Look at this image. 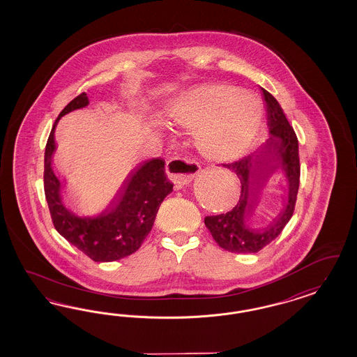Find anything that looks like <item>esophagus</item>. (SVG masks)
I'll use <instances>...</instances> for the list:
<instances>
[{
  "instance_id": "34e87169",
  "label": "esophagus",
  "mask_w": 357,
  "mask_h": 357,
  "mask_svg": "<svg viewBox=\"0 0 357 357\" xmlns=\"http://www.w3.org/2000/svg\"><path fill=\"white\" fill-rule=\"evenodd\" d=\"M197 172H199V163L190 158L175 157L166 165V173L174 183L178 185L190 183Z\"/></svg>"
}]
</instances>
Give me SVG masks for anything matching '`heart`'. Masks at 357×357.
Masks as SVG:
<instances>
[{
	"instance_id": "heart-1",
	"label": "heart",
	"mask_w": 357,
	"mask_h": 357,
	"mask_svg": "<svg viewBox=\"0 0 357 357\" xmlns=\"http://www.w3.org/2000/svg\"><path fill=\"white\" fill-rule=\"evenodd\" d=\"M174 124L196 130L197 149L213 161H233L259 133L263 107L248 90L208 84L187 91L172 112Z\"/></svg>"
}]
</instances>
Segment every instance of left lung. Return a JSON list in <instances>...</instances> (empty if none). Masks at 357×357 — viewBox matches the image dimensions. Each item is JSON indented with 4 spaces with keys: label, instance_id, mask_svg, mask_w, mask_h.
<instances>
[{
    "label": "left lung",
    "instance_id": "8db88e82",
    "mask_svg": "<svg viewBox=\"0 0 357 357\" xmlns=\"http://www.w3.org/2000/svg\"><path fill=\"white\" fill-rule=\"evenodd\" d=\"M261 89L266 102L267 123L271 136L255 155H248L231 163H222L237 174L241 181V197L231 211L217 216H208L204 224L217 245L230 252H258L278 237L291 220L300 185L298 140L292 126L285 118L279 102ZM287 173L290 191L289 203L273 223L263 229L248 227V216L257 204L259 185L279 162Z\"/></svg>",
    "mask_w": 357,
    "mask_h": 357
}]
</instances>
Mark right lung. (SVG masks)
Masks as SVG:
<instances>
[{
    "mask_svg": "<svg viewBox=\"0 0 357 357\" xmlns=\"http://www.w3.org/2000/svg\"><path fill=\"white\" fill-rule=\"evenodd\" d=\"M89 105L86 93L70 100L54 121L44 151V194L56 230L94 261H114L140 249L151 233L163 199L174 184L165 173V161L153 158L141 163L126 181L116 200L96 218H81L65 208L60 182L52 170L54 128L65 114Z\"/></svg>",
    "mask_w": 357,
    "mask_h": 357,
    "instance_id": "1",
    "label": "right lung"
}]
</instances>
